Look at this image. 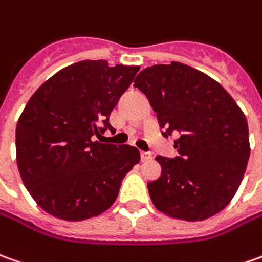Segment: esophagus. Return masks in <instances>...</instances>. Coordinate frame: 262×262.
Wrapping results in <instances>:
<instances>
[{
    "instance_id": "34e87169",
    "label": "esophagus",
    "mask_w": 262,
    "mask_h": 262,
    "mask_svg": "<svg viewBox=\"0 0 262 262\" xmlns=\"http://www.w3.org/2000/svg\"><path fill=\"white\" fill-rule=\"evenodd\" d=\"M152 157H151V154H150V152H141V160H143V161H150V160H151Z\"/></svg>"
}]
</instances>
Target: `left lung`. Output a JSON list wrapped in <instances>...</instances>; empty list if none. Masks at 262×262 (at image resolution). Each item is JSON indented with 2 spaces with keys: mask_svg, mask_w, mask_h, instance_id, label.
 Listing matches in <instances>:
<instances>
[{
  "mask_svg": "<svg viewBox=\"0 0 262 262\" xmlns=\"http://www.w3.org/2000/svg\"><path fill=\"white\" fill-rule=\"evenodd\" d=\"M134 86L157 112L164 137L180 133L176 159L156 157L161 176L148 183L156 209L187 222L205 221L232 201L250 159L248 122L215 79L179 63L140 72Z\"/></svg>",
  "mask_w": 262,
  "mask_h": 262,
  "instance_id": "8db88e82",
  "label": "left lung"
}]
</instances>
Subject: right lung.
<instances>
[{
	"label": "right lung",
	"instance_id": "add662e5",
	"mask_svg": "<svg viewBox=\"0 0 262 262\" xmlns=\"http://www.w3.org/2000/svg\"><path fill=\"white\" fill-rule=\"evenodd\" d=\"M140 70L82 60L37 89L15 128L17 166L31 198L52 216L78 222L112 206L122 179L140 161L127 145L94 141ZM105 128L99 127L102 122Z\"/></svg>",
	"mask_w": 262,
	"mask_h": 262
}]
</instances>
